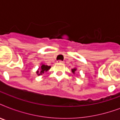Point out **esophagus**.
Returning a JSON list of instances; mask_svg holds the SVG:
<instances>
[{"instance_id": "1", "label": "esophagus", "mask_w": 120, "mask_h": 120, "mask_svg": "<svg viewBox=\"0 0 120 120\" xmlns=\"http://www.w3.org/2000/svg\"><path fill=\"white\" fill-rule=\"evenodd\" d=\"M57 63H58V64H63L64 62L62 61V60H58V61H57Z\"/></svg>"}]
</instances>
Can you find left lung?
<instances>
[{"label":"left lung","mask_w":120,"mask_h":120,"mask_svg":"<svg viewBox=\"0 0 120 120\" xmlns=\"http://www.w3.org/2000/svg\"><path fill=\"white\" fill-rule=\"evenodd\" d=\"M76 70H77V68H73V69H71V71H72V73H73V74H75Z\"/></svg>","instance_id":"8db88e82"}]
</instances>
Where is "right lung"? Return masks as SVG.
<instances>
[{"label": "right lung", "instance_id": "obj_1", "mask_svg": "<svg viewBox=\"0 0 120 120\" xmlns=\"http://www.w3.org/2000/svg\"><path fill=\"white\" fill-rule=\"evenodd\" d=\"M50 66L45 65L44 64H42L41 66V67H40V70H37V74L38 75H43V73L48 71V70L50 68ZM38 70H39V68H38Z\"/></svg>", "mask_w": 120, "mask_h": 120}]
</instances>
